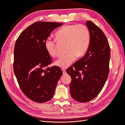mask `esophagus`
I'll list each match as a JSON object with an SVG mask.
<instances>
[{"label": "esophagus", "instance_id": "obj_1", "mask_svg": "<svg viewBox=\"0 0 125 125\" xmlns=\"http://www.w3.org/2000/svg\"><path fill=\"white\" fill-rule=\"evenodd\" d=\"M62 71L63 74H66V70H62Z\"/></svg>", "mask_w": 125, "mask_h": 125}]
</instances>
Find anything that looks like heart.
Instances as JSON below:
<instances>
[{
  "label": "heart",
  "mask_w": 125,
  "mask_h": 125,
  "mask_svg": "<svg viewBox=\"0 0 125 125\" xmlns=\"http://www.w3.org/2000/svg\"><path fill=\"white\" fill-rule=\"evenodd\" d=\"M58 43L65 44L67 53L54 62V65L62 69L67 68L74 62L76 57L81 58L85 54L90 44V32L84 24H72L64 26L55 34ZM44 48L51 57L57 55V43L50 38L44 42Z\"/></svg>",
  "instance_id": "b5f03b06"
}]
</instances>
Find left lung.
Masks as SVG:
<instances>
[{
	"label": "left lung",
	"instance_id": "left-lung-1",
	"mask_svg": "<svg viewBox=\"0 0 125 125\" xmlns=\"http://www.w3.org/2000/svg\"><path fill=\"white\" fill-rule=\"evenodd\" d=\"M85 24L90 32L89 47L84 56L66 71L72 78V97L81 103L90 101L101 92L109 73L110 59V48L104 32L90 21Z\"/></svg>",
	"mask_w": 125,
	"mask_h": 125
}]
</instances>
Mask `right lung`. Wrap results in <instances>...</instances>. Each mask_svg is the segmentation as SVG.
Segmentation results:
<instances>
[{"label":"right lung","instance_id":"obj_1","mask_svg":"<svg viewBox=\"0 0 125 125\" xmlns=\"http://www.w3.org/2000/svg\"><path fill=\"white\" fill-rule=\"evenodd\" d=\"M62 23L37 22L21 33L14 50L13 69L22 91L37 103L53 97L62 72L57 66L47 67L52 62L44 42L53 30Z\"/></svg>","mask_w":125,"mask_h":125}]
</instances>
